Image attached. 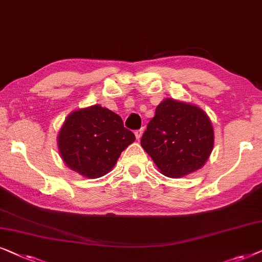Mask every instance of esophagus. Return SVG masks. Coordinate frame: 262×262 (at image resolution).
I'll list each match as a JSON object with an SVG mask.
<instances>
[{
    "label": "esophagus",
    "mask_w": 262,
    "mask_h": 262,
    "mask_svg": "<svg viewBox=\"0 0 262 262\" xmlns=\"http://www.w3.org/2000/svg\"><path fill=\"white\" fill-rule=\"evenodd\" d=\"M142 132H144V129H138V130H135L134 132V134H135V138L138 139V140H140V138H141V135H142Z\"/></svg>",
    "instance_id": "esophagus-1"
}]
</instances>
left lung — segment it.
<instances>
[{"instance_id":"obj_1","label":"left lung","mask_w":262,"mask_h":262,"mask_svg":"<svg viewBox=\"0 0 262 262\" xmlns=\"http://www.w3.org/2000/svg\"><path fill=\"white\" fill-rule=\"evenodd\" d=\"M213 141V127L200 107L167 98L157 106L141 146L163 175L180 179L204 165Z\"/></svg>"}]
</instances>
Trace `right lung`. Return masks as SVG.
<instances>
[{
    "label": "right lung",
    "mask_w": 262,
    "mask_h": 262,
    "mask_svg": "<svg viewBox=\"0 0 262 262\" xmlns=\"http://www.w3.org/2000/svg\"><path fill=\"white\" fill-rule=\"evenodd\" d=\"M135 140L122 118L109 109L95 105L76 110L67 117L58 134V148L72 170L98 179L113 169L123 149Z\"/></svg>",
    "instance_id": "add662e5"
}]
</instances>
